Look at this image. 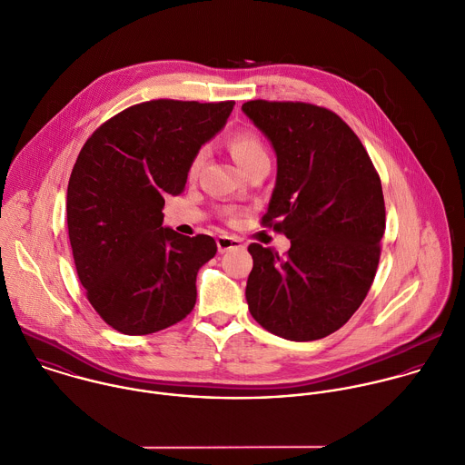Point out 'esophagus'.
I'll return each mask as SVG.
<instances>
[{"label":"esophagus","mask_w":465,"mask_h":465,"mask_svg":"<svg viewBox=\"0 0 465 465\" xmlns=\"http://www.w3.org/2000/svg\"><path fill=\"white\" fill-rule=\"evenodd\" d=\"M241 246H242V242H241V239H237V237H232V235H219V237H217V250H219L221 253L230 252V250H235V248H241Z\"/></svg>","instance_id":"1"}]
</instances>
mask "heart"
<instances>
[{"label": "heart", "mask_w": 465, "mask_h": 465, "mask_svg": "<svg viewBox=\"0 0 465 465\" xmlns=\"http://www.w3.org/2000/svg\"><path fill=\"white\" fill-rule=\"evenodd\" d=\"M228 146H230V152L235 159V163L242 168L253 161H259V159H264L268 157V152L262 144V141L257 137L255 132L252 130H241V132H235L230 141H228ZM204 150H199L195 153V157L192 159V164H190V175H193L197 172V168L201 166L203 159H204Z\"/></svg>", "instance_id": "heart-1"}]
</instances>
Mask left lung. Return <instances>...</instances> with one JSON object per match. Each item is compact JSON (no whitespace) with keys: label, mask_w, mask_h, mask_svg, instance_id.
<instances>
[{"label":"left lung","mask_w":465,"mask_h":465,"mask_svg":"<svg viewBox=\"0 0 465 465\" xmlns=\"http://www.w3.org/2000/svg\"><path fill=\"white\" fill-rule=\"evenodd\" d=\"M242 112L277 157L262 223L292 241L284 257L248 246L250 313L288 341L328 337L359 310L377 273L386 228L381 177L355 132L326 108L257 99Z\"/></svg>","instance_id":"obj_1"}]
</instances>
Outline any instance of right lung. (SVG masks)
<instances>
[{"label":"right lung","mask_w":465,"mask_h":465,"mask_svg":"<svg viewBox=\"0 0 465 465\" xmlns=\"http://www.w3.org/2000/svg\"><path fill=\"white\" fill-rule=\"evenodd\" d=\"M233 101L157 99L101 124L81 148L66 190L77 277L99 317L148 335L195 306V279L217 244L163 226L164 195H179L192 159L226 124Z\"/></svg>","instance_id":"1"}]
</instances>
